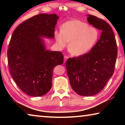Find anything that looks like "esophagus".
Instances as JSON below:
<instances>
[{"mask_svg":"<svg viewBox=\"0 0 125 125\" xmlns=\"http://www.w3.org/2000/svg\"><path fill=\"white\" fill-rule=\"evenodd\" d=\"M68 57L67 56H64V63L66 62V61L68 60Z\"/></svg>","mask_w":125,"mask_h":125,"instance_id":"34e87169","label":"esophagus"}]
</instances>
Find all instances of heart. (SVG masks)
Segmentation results:
<instances>
[{
	"label": "heart",
	"mask_w": 125,
	"mask_h": 125,
	"mask_svg": "<svg viewBox=\"0 0 125 125\" xmlns=\"http://www.w3.org/2000/svg\"><path fill=\"white\" fill-rule=\"evenodd\" d=\"M57 45L60 49L66 47L74 56L87 53L96 43L99 33L96 28L79 20H72L64 23L61 30L54 32Z\"/></svg>",
	"instance_id": "obj_1"
}]
</instances>
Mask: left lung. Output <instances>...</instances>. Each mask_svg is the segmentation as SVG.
Listing matches in <instances>:
<instances>
[{"label": "left lung", "mask_w": 125, "mask_h": 125, "mask_svg": "<svg viewBox=\"0 0 125 125\" xmlns=\"http://www.w3.org/2000/svg\"><path fill=\"white\" fill-rule=\"evenodd\" d=\"M87 21L100 30V39L89 53L68 59L65 63L71 86L78 95H94L103 89L115 70L117 48L110 25L88 15Z\"/></svg>", "instance_id": "left-lung-1"}]
</instances>
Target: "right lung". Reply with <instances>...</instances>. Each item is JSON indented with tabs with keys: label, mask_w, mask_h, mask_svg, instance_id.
<instances>
[{
	"label": "right lung",
	"mask_w": 125,
	"mask_h": 125,
	"mask_svg": "<svg viewBox=\"0 0 125 125\" xmlns=\"http://www.w3.org/2000/svg\"><path fill=\"white\" fill-rule=\"evenodd\" d=\"M56 14H40L25 21L15 30L8 50L10 73L25 94L40 96L52 86L53 70L63 62L60 51L46 50L41 37L54 39Z\"/></svg>",
	"instance_id": "1"
}]
</instances>
